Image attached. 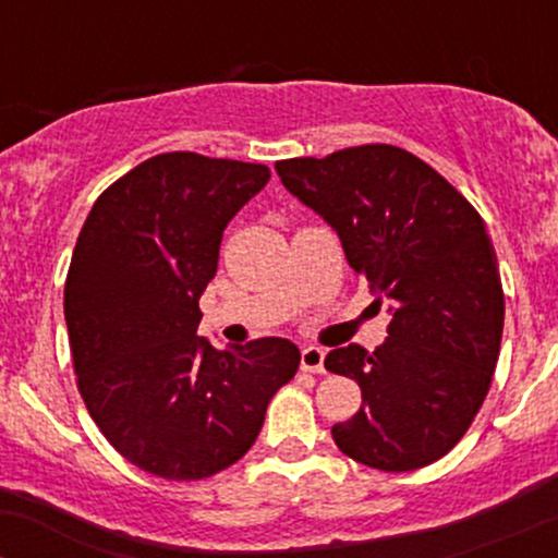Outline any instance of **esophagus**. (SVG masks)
Segmentation results:
<instances>
[{
	"mask_svg": "<svg viewBox=\"0 0 558 558\" xmlns=\"http://www.w3.org/2000/svg\"><path fill=\"white\" fill-rule=\"evenodd\" d=\"M301 369H304V373L323 375L325 373V349H319V345H304V349H301Z\"/></svg>",
	"mask_w": 558,
	"mask_h": 558,
	"instance_id": "1",
	"label": "esophagus"
}]
</instances>
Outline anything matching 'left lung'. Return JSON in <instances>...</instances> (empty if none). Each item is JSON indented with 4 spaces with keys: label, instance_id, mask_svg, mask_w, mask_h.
Returning <instances> with one entry per match:
<instances>
[{
    "label": "left lung",
    "instance_id": "obj_1",
    "mask_svg": "<svg viewBox=\"0 0 558 558\" xmlns=\"http://www.w3.org/2000/svg\"><path fill=\"white\" fill-rule=\"evenodd\" d=\"M275 170L336 230L351 270L393 315L375 351L349 343L325 356L362 388L360 412L332 425V440L383 472L433 464L475 420L501 349L504 291L483 217L399 146L283 159Z\"/></svg>",
    "mask_w": 558,
    "mask_h": 558
}]
</instances>
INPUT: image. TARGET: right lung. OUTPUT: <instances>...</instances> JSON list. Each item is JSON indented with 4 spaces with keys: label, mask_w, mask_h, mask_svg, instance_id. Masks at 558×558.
Returning <instances> with one entry per match:
<instances>
[{
    "label": "right lung",
    "mask_w": 558,
    "mask_h": 558,
    "mask_svg": "<svg viewBox=\"0 0 558 558\" xmlns=\"http://www.w3.org/2000/svg\"><path fill=\"white\" fill-rule=\"evenodd\" d=\"M267 181L265 165L157 155L96 198L81 228L65 283L78 390L105 438L157 477L239 462L299 369L286 338L215 349L196 336L222 230Z\"/></svg>",
    "instance_id": "add662e5"
}]
</instances>
